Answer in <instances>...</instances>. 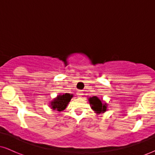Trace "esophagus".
I'll return each mask as SVG.
<instances>
[{
	"mask_svg": "<svg viewBox=\"0 0 155 155\" xmlns=\"http://www.w3.org/2000/svg\"><path fill=\"white\" fill-rule=\"evenodd\" d=\"M76 95L79 96V97H81V96H82L83 95V91L82 90H78V91L76 92Z\"/></svg>",
	"mask_w": 155,
	"mask_h": 155,
	"instance_id": "obj_1",
	"label": "esophagus"
}]
</instances>
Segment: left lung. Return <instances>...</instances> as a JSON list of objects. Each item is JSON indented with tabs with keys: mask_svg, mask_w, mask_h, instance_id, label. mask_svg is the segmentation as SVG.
Segmentation results:
<instances>
[{
	"mask_svg": "<svg viewBox=\"0 0 155 155\" xmlns=\"http://www.w3.org/2000/svg\"><path fill=\"white\" fill-rule=\"evenodd\" d=\"M89 101H90V104L91 105L92 109L97 112V114L104 113L106 111V108H107L106 107V104H103L100 99L96 97V96L89 98Z\"/></svg>",
	"mask_w": 155,
	"mask_h": 155,
	"instance_id": "8db88e82",
	"label": "left lung"
}]
</instances>
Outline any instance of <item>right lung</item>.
Here are the masks:
<instances>
[{
    "instance_id": "add662e5",
    "label": "right lung",
    "mask_w": 155,
    "mask_h": 155,
    "mask_svg": "<svg viewBox=\"0 0 155 155\" xmlns=\"http://www.w3.org/2000/svg\"><path fill=\"white\" fill-rule=\"evenodd\" d=\"M72 97L73 95L69 93H65L64 95H58L56 98L53 100V101H51V108L54 110H57L58 111H63V110L67 107L68 104L70 102Z\"/></svg>"
}]
</instances>
